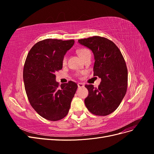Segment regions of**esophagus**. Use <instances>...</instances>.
I'll list each match as a JSON object with an SVG mask.
<instances>
[{"label": "esophagus", "mask_w": 154, "mask_h": 154, "mask_svg": "<svg viewBox=\"0 0 154 154\" xmlns=\"http://www.w3.org/2000/svg\"><path fill=\"white\" fill-rule=\"evenodd\" d=\"M78 88L83 87H84V84H83V83H78Z\"/></svg>", "instance_id": "34e87169"}]
</instances>
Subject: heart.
Returning a JSON list of instances; mask_svg holds the SVG:
<instances>
[{"label":"heart","mask_w":154,"mask_h":154,"mask_svg":"<svg viewBox=\"0 0 154 154\" xmlns=\"http://www.w3.org/2000/svg\"><path fill=\"white\" fill-rule=\"evenodd\" d=\"M77 53L78 55L80 56V58L83 60V58H85L87 56L91 54L90 51L86 49H80L77 51ZM67 62V57L66 56H64L63 60H62V63L63 64H66Z\"/></svg>","instance_id":"obj_1"}]
</instances>
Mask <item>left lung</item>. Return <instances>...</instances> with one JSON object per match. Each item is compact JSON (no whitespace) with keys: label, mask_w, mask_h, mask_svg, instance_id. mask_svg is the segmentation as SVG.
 Instances as JSON below:
<instances>
[{"label":"left lung","mask_w":154,"mask_h":154,"mask_svg":"<svg viewBox=\"0 0 154 154\" xmlns=\"http://www.w3.org/2000/svg\"><path fill=\"white\" fill-rule=\"evenodd\" d=\"M94 54V76L101 78L98 88L85 85L88 95L85 105L91 112L106 116L117 109L127 92L128 71L123 55L111 40L94 36L78 40Z\"/></svg>","instance_id":"8db88e82"}]
</instances>
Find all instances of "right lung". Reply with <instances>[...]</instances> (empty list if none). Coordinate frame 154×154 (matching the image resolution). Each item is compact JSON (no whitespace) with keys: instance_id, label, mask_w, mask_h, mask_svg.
Returning <instances> with one entry per match:
<instances>
[{"instance_id":"right-lung-1","label":"right lung","mask_w":154,"mask_h":154,"mask_svg":"<svg viewBox=\"0 0 154 154\" xmlns=\"http://www.w3.org/2000/svg\"><path fill=\"white\" fill-rule=\"evenodd\" d=\"M74 44V40L45 39L35 44L27 56L23 71L26 94L36 112L49 121L66 117L78 88L72 81L60 86L55 75Z\"/></svg>"}]
</instances>
